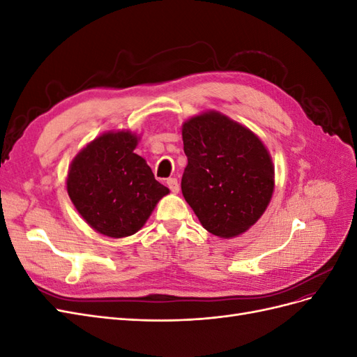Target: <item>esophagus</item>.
I'll list each match as a JSON object with an SVG mask.
<instances>
[{"label": "esophagus", "instance_id": "1", "mask_svg": "<svg viewBox=\"0 0 357 357\" xmlns=\"http://www.w3.org/2000/svg\"><path fill=\"white\" fill-rule=\"evenodd\" d=\"M167 186L169 188V190H171L172 193H177V192H178V189H180V186H178V181H177V178H174V177H169V178H167Z\"/></svg>", "mask_w": 357, "mask_h": 357}]
</instances>
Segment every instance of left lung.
Wrapping results in <instances>:
<instances>
[{"instance_id":"left-lung-1","label":"left lung","mask_w":357,"mask_h":357,"mask_svg":"<svg viewBox=\"0 0 357 357\" xmlns=\"http://www.w3.org/2000/svg\"><path fill=\"white\" fill-rule=\"evenodd\" d=\"M188 165L181 192L201 225L220 238L250 229L274 193V164L253 131L210 110L181 126Z\"/></svg>"}]
</instances>
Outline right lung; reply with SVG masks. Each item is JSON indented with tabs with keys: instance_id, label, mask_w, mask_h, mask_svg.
<instances>
[{
	"instance_id": "add662e5",
	"label": "right lung",
	"mask_w": 357,
	"mask_h": 357,
	"mask_svg": "<svg viewBox=\"0 0 357 357\" xmlns=\"http://www.w3.org/2000/svg\"><path fill=\"white\" fill-rule=\"evenodd\" d=\"M139 137L129 129L109 131L74 156L67 192L92 229L125 238L143 228L156 204L169 193L144 158L134 153Z\"/></svg>"
}]
</instances>
